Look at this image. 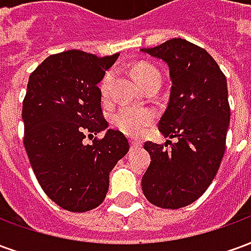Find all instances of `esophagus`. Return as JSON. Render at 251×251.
Returning <instances> with one entry per match:
<instances>
[{"instance_id":"obj_1","label":"esophagus","mask_w":251,"mask_h":251,"mask_svg":"<svg viewBox=\"0 0 251 251\" xmlns=\"http://www.w3.org/2000/svg\"><path fill=\"white\" fill-rule=\"evenodd\" d=\"M130 147H131V149H138V148L142 147V142L140 141V140H134V138H131Z\"/></svg>"}]
</instances>
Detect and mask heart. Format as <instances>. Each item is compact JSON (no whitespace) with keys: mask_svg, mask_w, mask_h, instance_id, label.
Returning a JSON list of instances; mask_svg holds the SVG:
<instances>
[{"mask_svg":"<svg viewBox=\"0 0 251 251\" xmlns=\"http://www.w3.org/2000/svg\"><path fill=\"white\" fill-rule=\"evenodd\" d=\"M158 70L152 64L142 63L136 68V75L138 80L141 82L145 77L149 76L153 72H157ZM114 79V71L110 70L104 74V76L100 80L99 84V91L100 97L103 100H107L110 98V90H111V83ZM156 118V114L153 110L144 109V107H137L131 104H124L121 106L118 111L113 117L114 126L122 133H125L127 136L137 137L141 136L145 133L149 126L152 125V122Z\"/></svg>","mask_w":251,"mask_h":251,"instance_id":"heart-1","label":"heart"}]
</instances>
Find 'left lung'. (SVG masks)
Masks as SVG:
<instances>
[{
    "mask_svg": "<svg viewBox=\"0 0 251 251\" xmlns=\"http://www.w3.org/2000/svg\"><path fill=\"white\" fill-rule=\"evenodd\" d=\"M141 51L168 64L172 87L158 129L177 140L144 144L152 161L142 192L149 203L177 210L199 199L221 167L230 124L226 76L208 52L184 39Z\"/></svg>",
    "mask_w": 251,
    "mask_h": 251,
    "instance_id": "1",
    "label": "left lung"
}]
</instances>
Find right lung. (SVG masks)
Here are the masks:
<instances>
[{"mask_svg":"<svg viewBox=\"0 0 251 251\" xmlns=\"http://www.w3.org/2000/svg\"><path fill=\"white\" fill-rule=\"evenodd\" d=\"M118 55L60 52L29 76L23 102L25 151L47 196L71 212L94 210L103 201L111 169L129 152L127 138L113 129L91 145L83 142L109 126L98 83Z\"/></svg>","mask_w":251,"mask_h":251,"instance_id":"add662e5","label":"right lung"}]
</instances>
